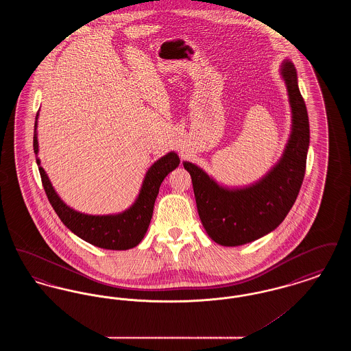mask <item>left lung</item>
Segmentation results:
<instances>
[{
  "mask_svg": "<svg viewBox=\"0 0 351 351\" xmlns=\"http://www.w3.org/2000/svg\"><path fill=\"white\" fill-rule=\"evenodd\" d=\"M292 113V126L282 158L258 182L225 186L202 168L184 162L192 178L201 223L221 246H241L275 230L299 195L309 147V119L298 72L288 59L280 66Z\"/></svg>",
  "mask_w": 351,
  "mask_h": 351,
  "instance_id": "left-lung-1",
  "label": "left lung"
}]
</instances>
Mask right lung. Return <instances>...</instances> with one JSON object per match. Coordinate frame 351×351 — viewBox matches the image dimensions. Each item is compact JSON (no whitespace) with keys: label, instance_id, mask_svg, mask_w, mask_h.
Wrapping results in <instances>:
<instances>
[{"label":"right lung","instance_id":"1","mask_svg":"<svg viewBox=\"0 0 351 351\" xmlns=\"http://www.w3.org/2000/svg\"><path fill=\"white\" fill-rule=\"evenodd\" d=\"M38 117L39 112L36 113L34 125L33 146L36 155L39 152L36 133ZM179 163L180 159L178 154L173 151L168 152L147 169L139 193L130 208L121 213L95 216L85 215L68 206L53 189L46 171L40 166L39 158H36L43 188L53 210L62 222L72 233L76 234L85 242L106 250H129L139 245L149 229L154 204L159 193L160 184L171 171L179 166Z\"/></svg>","mask_w":351,"mask_h":351}]
</instances>
